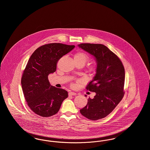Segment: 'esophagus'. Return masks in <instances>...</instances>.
<instances>
[{
	"label": "esophagus",
	"mask_w": 150,
	"mask_h": 150,
	"mask_svg": "<svg viewBox=\"0 0 150 150\" xmlns=\"http://www.w3.org/2000/svg\"><path fill=\"white\" fill-rule=\"evenodd\" d=\"M69 96H75V95H76V93H75V92H70L69 93Z\"/></svg>",
	"instance_id": "34e87169"
}]
</instances>
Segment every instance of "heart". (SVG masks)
Returning <instances> with one entry per match:
<instances>
[{"instance_id":"heart-1","label":"heart","mask_w":150,"mask_h":150,"mask_svg":"<svg viewBox=\"0 0 150 150\" xmlns=\"http://www.w3.org/2000/svg\"><path fill=\"white\" fill-rule=\"evenodd\" d=\"M89 58V56L83 52H78L74 56V60L76 64L84 65ZM88 70L89 71L94 72L96 70V66L94 64H89L88 66Z\"/></svg>"}]
</instances>
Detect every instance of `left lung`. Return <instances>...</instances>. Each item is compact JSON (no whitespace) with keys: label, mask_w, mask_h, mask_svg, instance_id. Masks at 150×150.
<instances>
[{"label":"left lung","mask_w":150,"mask_h":150,"mask_svg":"<svg viewBox=\"0 0 150 150\" xmlns=\"http://www.w3.org/2000/svg\"><path fill=\"white\" fill-rule=\"evenodd\" d=\"M81 49L94 56L97 63L96 74L86 86L95 92L93 99L80 110L86 118L97 120L110 114L124 96L125 70L120 58L106 46L100 44L81 43Z\"/></svg>","instance_id":"1"}]
</instances>
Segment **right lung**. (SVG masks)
Here are the masks:
<instances>
[{"instance_id":"1","label":"right lung","mask_w":150,"mask_h":150,"mask_svg":"<svg viewBox=\"0 0 150 150\" xmlns=\"http://www.w3.org/2000/svg\"><path fill=\"white\" fill-rule=\"evenodd\" d=\"M75 45L50 43L37 48L30 57L21 78L25 100L30 109L42 117H50L58 112L68 92L50 86L48 75L56 71L58 60L70 52Z\"/></svg>"}]
</instances>
